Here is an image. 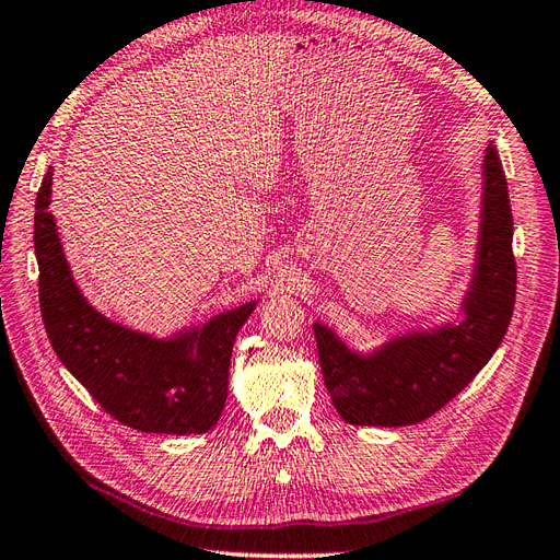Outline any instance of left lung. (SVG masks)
Instances as JSON below:
<instances>
[{
    "label": "left lung",
    "mask_w": 560,
    "mask_h": 560,
    "mask_svg": "<svg viewBox=\"0 0 560 560\" xmlns=\"http://www.w3.org/2000/svg\"><path fill=\"white\" fill-rule=\"evenodd\" d=\"M483 225L476 275L457 326L415 332L359 357L314 324L318 363L335 410L349 424L406 427L439 412L465 389L500 347L514 314L516 258L514 218L500 154L483 162Z\"/></svg>",
    "instance_id": "1"
}]
</instances>
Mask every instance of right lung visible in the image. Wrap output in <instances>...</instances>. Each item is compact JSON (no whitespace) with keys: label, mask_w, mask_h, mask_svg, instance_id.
<instances>
[{"label":"right lung","mask_w":560,"mask_h":560,"mask_svg":"<svg viewBox=\"0 0 560 560\" xmlns=\"http://www.w3.org/2000/svg\"><path fill=\"white\" fill-rule=\"evenodd\" d=\"M51 175L49 168L37 191L35 253L42 318L58 359L126 427L148 434L209 431L225 408L234 338L255 302L178 340H154L107 322L72 281L49 211Z\"/></svg>","instance_id":"1"}]
</instances>
